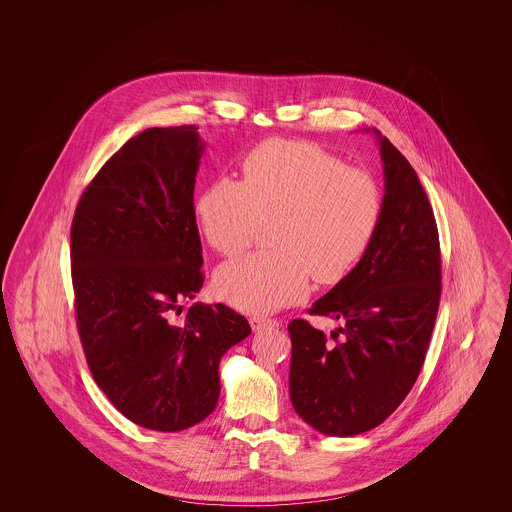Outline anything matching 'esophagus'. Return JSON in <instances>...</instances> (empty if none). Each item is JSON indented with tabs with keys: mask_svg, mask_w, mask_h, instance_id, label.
Segmentation results:
<instances>
[{
	"mask_svg": "<svg viewBox=\"0 0 512 512\" xmlns=\"http://www.w3.org/2000/svg\"><path fill=\"white\" fill-rule=\"evenodd\" d=\"M249 324H251L253 332H259V330H265V328H276V326H280V322H278V320L267 317H251L249 318Z\"/></svg>",
	"mask_w": 512,
	"mask_h": 512,
	"instance_id": "34e87169",
	"label": "esophagus"
}]
</instances>
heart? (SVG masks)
Wrapping results in <instances>:
<instances>
[{
  "label": "heart",
  "instance_id": "obj_1",
  "mask_svg": "<svg viewBox=\"0 0 512 512\" xmlns=\"http://www.w3.org/2000/svg\"><path fill=\"white\" fill-rule=\"evenodd\" d=\"M201 234L232 257L270 220L272 249L226 263L215 274L224 301L270 313L305 297L311 276L336 284L361 263L384 209L378 180L338 155L292 140H268L242 161V182L213 180L195 199Z\"/></svg>",
  "mask_w": 512,
  "mask_h": 512
}]
</instances>
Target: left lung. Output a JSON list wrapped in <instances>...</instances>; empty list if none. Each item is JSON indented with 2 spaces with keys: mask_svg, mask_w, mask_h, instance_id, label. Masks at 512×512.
Returning a JSON list of instances; mask_svg holds the SVG:
<instances>
[{
  "mask_svg": "<svg viewBox=\"0 0 512 512\" xmlns=\"http://www.w3.org/2000/svg\"><path fill=\"white\" fill-rule=\"evenodd\" d=\"M386 194L361 263L311 315L340 320L334 343L290 322L293 409L320 434L347 438L380 426L413 390L441 297L438 224L411 163L378 130Z\"/></svg>",
  "mask_w": 512,
  "mask_h": 512,
  "instance_id": "8db88e82",
  "label": "left lung"
}]
</instances>
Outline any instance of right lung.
Instances as JSON below:
<instances>
[{
    "instance_id": "add662e5",
    "label": "right lung",
    "mask_w": 512,
    "mask_h": 512,
    "mask_svg": "<svg viewBox=\"0 0 512 512\" xmlns=\"http://www.w3.org/2000/svg\"><path fill=\"white\" fill-rule=\"evenodd\" d=\"M197 126L147 128L99 169L74 211V315L90 372L128 420L180 432L215 411L220 357L251 334L203 286Z\"/></svg>"
}]
</instances>
